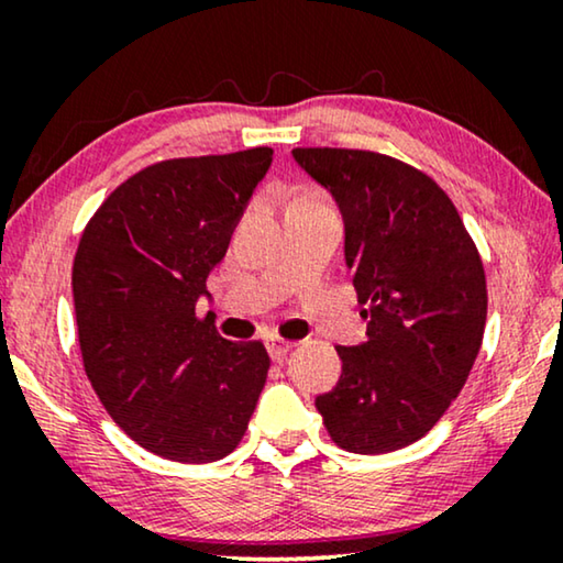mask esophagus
<instances>
[{"instance_id":"obj_1","label":"esophagus","mask_w":563,"mask_h":563,"mask_svg":"<svg viewBox=\"0 0 563 563\" xmlns=\"http://www.w3.org/2000/svg\"><path fill=\"white\" fill-rule=\"evenodd\" d=\"M291 345H295V343L284 341V338H279V335H268V338H266L268 356H272V361H276V364H284V361H287Z\"/></svg>"}]
</instances>
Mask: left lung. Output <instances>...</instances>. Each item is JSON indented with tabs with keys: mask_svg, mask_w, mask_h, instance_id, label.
I'll return each mask as SVG.
<instances>
[{
	"mask_svg": "<svg viewBox=\"0 0 563 563\" xmlns=\"http://www.w3.org/2000/svg\"><path fill=\"white\" fill-rule=\"evenodd\" d=\"M345 228L366 341L338 345L343 374L314 399L345 451L389 453L428 433L464 389L487 322L479 251L428 174L374 151L295 148Z\"/></svg>",
	"mask_w": 563,
	"mask_h": 563,
	"instance_id": "left-lung-1",
	"label": "left lung"
}]
</instances>
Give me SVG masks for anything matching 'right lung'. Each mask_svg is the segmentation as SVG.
<instances>
[{"instance_id": "add662e5", "label": "right lung", "mask_w": 563, "mask_h": 563, "mask_svg": "<svg viewBox=\"0 0 563 563\" xmlns=\"http://www.w3.org/2000/svg\"><path fill=\"white\" fill-rule=\"evenodd\" d=\"M272 156L153 164L104 199L79 241L71 287L84 368L110 418L156 456H228L256 410L266 349L225 341L195 310Z\"/></svg>"}]
</instances>
